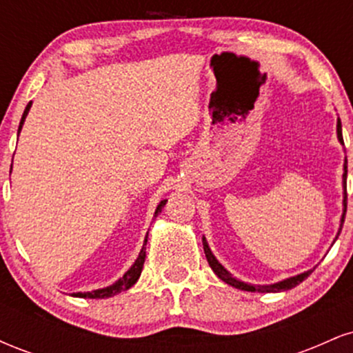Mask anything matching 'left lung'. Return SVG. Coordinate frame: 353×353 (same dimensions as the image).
<instances>
[{
    "mask_svg": "<svg viewBox=\"0 0 353 353\" xmlns=\"http://www.w3.org/2000/svg\"><path fill=\"white\" fill-rule=\"evenodd\" d=\"M337 137H339L340 144H343L342 123H340V119H337ZM345 188H347V159H345V164H343V190H345ZM345 212H347V192H343V214H342V219H340V229L337 232V237H339L340 230H342L343 221H345ZM337 237H335V241H337ZM202 245H204L205 259H208L210 269L214 270V274H216L217 277L221 279V281L229 283V285L236 287V289H241V290H247V292H282V290L294 289L295 285H299V283H301L302 281H305V279L309 277V275L314 272V269H315V267H314L312 270H307V272L295 275V277H289V279H285V281H281L277 283H270V285H254V283H247V282L239 281V279L234 277L232 274H229L228 270L224 269V267L219 264L217 259L214 257L212 252H210L209 244H208V241H205L204 236H202Z\"/></svg>",
    "mask_w": 353,
    "mask_h": 353,
    "instance_id": "8db88e82",
    "label": "left lung"
}]
</instances>
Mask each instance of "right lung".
Masks as SVG:
<instances>
[{"label":"right lung","instance_id":"add662e5","mask_svg":"<svg viewBox=\"0 0 353 353\" xmlns=\"http://www.w3.org/2000/svg\"><path fill=\"white\" fill-rule=\"evenodd\" d=\"M30 108H31V103H28V106H26V109H24V112H23L21 123H19L18 134H19V132H21V128H23V124H24V119H26L28 112H30ZM165 202H168V199H164V201L159 202V205H157L156 212H154V217H156L157 214H159L161 210H163V208L165 205ZM145 244H148V236H145V239H144V245H145ZM144 245H143V249H141L139 255H137V259H136L134 264L131 265V269H129L128 272H125V274L123 275V277L119 279V281L112 283V285L104 287V289L92 290V292H84V294H83V292H78V294H72V297H83V299H108V297H112V295L123 292V290L131 289V287L134 285V283L137 282V279H139L141 272H143V265H144V261H145V247H144Z\"/></svg>","mask_w":353,"mask_h":353}]
</instances>
